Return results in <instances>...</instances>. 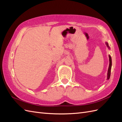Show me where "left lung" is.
<instances>
[{
    "label": "left lung",
    "mask_w": 122,
    "mask_h": 122,
    "mask_svg": "<svg viewBox=\"0 0 122 122\" xmlns=\"http://www.w3.org/2000/svg\"><path fill=\"white\" fill-rule=\"evenodd\" d=\"M106 45H107L108 48V44L107 43H106ZM109 68L108 70V73H107V79H109L110 76V72H111V68H112V58L111 56L109 55Z\"/></svg>",
    "instance_id": "obj_1"
}]
</instances>
